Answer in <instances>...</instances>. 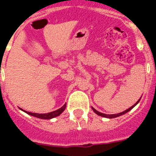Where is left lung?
Instances as JSON below:
<instances>
[{
  "mask_svg": "<svg viewBox=\"0 0 156 156\" xmlns=\"http://www.w3.org/2000/svg\"><path fill=\"white\" fill-rule=\"evenodd\" d=\"M22 111L25 112L26 113L29 114L30 116H35V117H37V118H40V119H46V120H49V119L54 118V117H56V116H59V114L56 113V111L52 112H48V113H44V114H39V113H34V112H27L25 110H23L22 108H19Z\"/></svg>",
  "mask_w": 156,
  "mask_h": 156,
  "instance_id": "8db88e82",
  "label": "left lung"
}]
</instances>
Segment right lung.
Here are the masks:
<instances>
[{"mask_svg": "<svg viewBox=\"0 0 156 156\" xmlns=\"http://www.w3.org/2000/svg\"><path fill=\"white\" fill-rule=\"evenodd\" d=\"M138 102H137V104H138ZM136 104H134V105H133V106H132V107H131V108H129V109H127V110H126V111H124V112H123V114L126 113V112H129V111H130L131 109L133 108V107L135 106ZM98 115H100V114H99V113H98ZM100 116H102V115H100ZM106 117H108V116H106Z\"/></svg>", "mask_w": 156, "mask_h": 156, "instance_id": "obj_1", "label": "right lung"}]
</instances>
